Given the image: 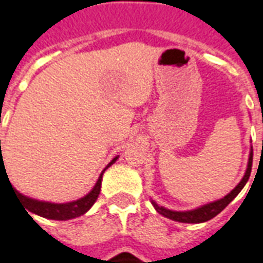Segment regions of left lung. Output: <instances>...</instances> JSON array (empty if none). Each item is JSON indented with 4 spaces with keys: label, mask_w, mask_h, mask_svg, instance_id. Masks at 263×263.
I'll list each match as a JSON object with an SVG mask.
<instances>
[{
    "label": "left lung",
    "mask_w": 263,
    "mask_h": 263,
    "mask_svg": "<svg viewBox=\"0 0 263 263\" xmlns=\"http://www.w3.org/2000/svg\"><path fill=\"white\" fill-rule=\"evenodd\" d=\"M251 168H252V150L251 154H250V160H248V167L247 171H246V175L241 179V182L238 183L236 187H234L232 192H230L228 196H225L223 198H220L218 201H214V203H210L207 205H203V207L197 208V210H193V211H185V212H178V211H171V210H167L164 207H158L157 204L153 203L154 208L157 210L158 214H161L165 218H170L172 220H176V222H182V223H201V222H207V220L212 219L214 216H216L219 212H222L228 207V204L233 200L236 196H237L241 189H243L246 183H247L248 178L251 175Z\"/></svg>",
    "instance_id": "obj_1"
}]
</instances>
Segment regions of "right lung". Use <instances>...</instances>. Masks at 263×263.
<instances>
[{
    "label": "right lung",
    "instance_id": "1",
    "mask_svg": "<svg viewBox=\"0 0 263 263\" xmlns=\"http://www.w3.org/2000/svg\"><path fill=\"white\" fill-rule=\"evenodd\" d=\"M1 146V140H0ZM117 160V157L111 160V163L107 165L110 167L111 164ZM4 160L1 157L0 160V168L3 167ZM106 167V168H107ZM105 172V171H103ZM103 172L100 174L99 179L96 182L95 187L89 192V193L85 196V197L80 198L77 201H73V203H66V204H52V203H45V201H38V200H33V198H29L20 194L19 192L13 190L17 197L20 198V201L25 205V210H27V214L33 212V214H37L40 216H44V218H48V219H56V220H66V219H73V218H77V216L83 215L89 210V208L93 205L96 200H98V196L100 193V185H102V175ZM13 189V187H12ZM30 215V214H29Z\"/></svg>",
    "mask_w": 263,
    "mask_h": 263
}]
</instances>
